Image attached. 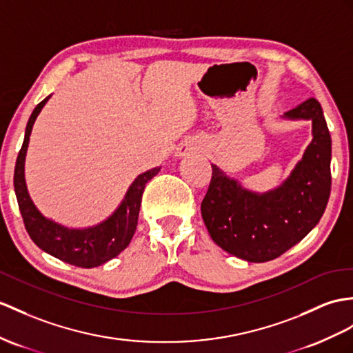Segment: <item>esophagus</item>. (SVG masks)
I'll return each mask as SVG.
<instances>
[{
    "label": "esophagus",
    "mask_w": 353,
    "mask_h": 353,
    "mask_svg": "<svg viewBox=\"0 0 353 353\" xmlns=\"http://www.w3.org/2000/svg\"><path fill=\"white\" fill-rule=\"evenodd\" d=\"M196 151H199V145H197L196 141H190V142L183 143L181 147H179L178 154L179 156H185V154H193Z\"/></svg>",
    "instance_id": "34e87169"
}]
</instances>
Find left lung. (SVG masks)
<instances>
[{"mask_svg": "<svg viewBox=\"0 0 353 353\" xmlns=\"http://www.w3.org/2000/svg\"><path fill=\"white\" fill-rule=\"evenodd\" d=\"M312 119L313 141L290 176L276 190L256 194L212 166L201 211L212 241L247 262H268L310 232L331 193V136L321 103L308 99L285 114Z\"/></svg>", "mask_w": 353, "mask_h": 353, "instance_id": "left-lung-1", "label": "left lung"}]
</instances>
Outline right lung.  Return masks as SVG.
<instances>
[{"instance_id":"obj_1","label":"right lung","mask_w":353,"mask_h":353,"mask_svg":"<svg viewBox=\"0 0 353 353\" xmlns=\"http://www.w3.org/2000/svg\"><path fill=\"white\" fill-rule=\"evenodd\" d=\"M49 97L41 100L32 110L27 128H25L23 143L14 166L13 183L16 197H18L25 229H27L34 244L59 261L81 266V268H94V266L114 259L130 244L137 226L145 184L159 174L160 168H154L137 176L127 190L124 201L118 206V210L97 226L87 229H68L43 217L28 194L23 166L32 124Z\"/></svg>"}]
</instances>
